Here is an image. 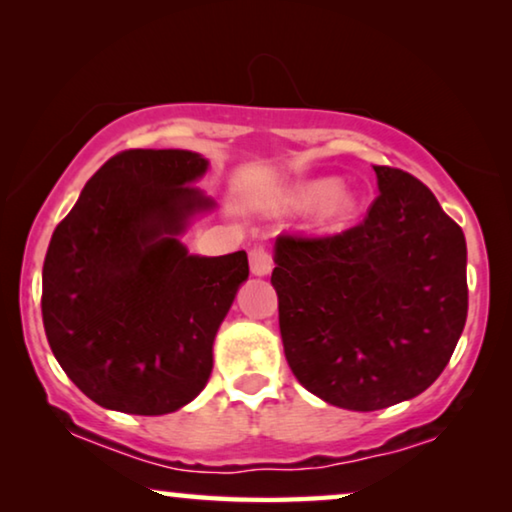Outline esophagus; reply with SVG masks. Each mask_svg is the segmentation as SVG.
<instances>
[{
    "mask_svg": "<svg viewBox=\"0 0 512 512\" xmlns=\"http://www.w3.org/2000/svg\"><path fill=\"white\" fill-rule=\"evenodd\" d=\"M249 268L256 277L268 275V272L272 270V256L268 254V249H263V247L251 249L249 251Z\"/></svg>",
    "mask_w": 512,
    "mask_h": 512,
    "instance_id": "1",
    "label": "esophagus"
}]
</instances>
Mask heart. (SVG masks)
<instances>
[{
  "label": "heart",
  "mask_w": 512,
  "mask_h": 512,
  "mask_svg": "<svg viewBox=\"0 0 512 512\" xmlns=\"http://www.w3.org/2000/svg\"><path fill=\"white\" fill-rule=\"evenodd\" d=\"M317 206V223L324 230H340L345 223L352 219L356 200L354 195L347 191L345 186L331 184V181H307L293 188L291 193V207L296 209H310Z\"/></svg>",
  "instance_id": "heart-1"
}]
</instances>
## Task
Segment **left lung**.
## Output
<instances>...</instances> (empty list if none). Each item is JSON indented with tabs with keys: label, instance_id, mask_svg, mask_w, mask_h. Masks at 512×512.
<instances>
[{
	"label": "left lung",
	"instance_id": "8db88e82",
	"mask_svg": "<svg viewBox=\"0 0 512 512\" xmlns=\"http://www.w3.org/2000/svg\"><path fill=\"white\" fill-rule=\"evenodd\" d=\"M380 195L359 226L282 233L272 286L298 382L347 410H382L429 389L468 312L466 240L412 174L373 165Z\"/></svg>",
	"mask_w": 512,
	"mask_h": 512
}]
</instances>
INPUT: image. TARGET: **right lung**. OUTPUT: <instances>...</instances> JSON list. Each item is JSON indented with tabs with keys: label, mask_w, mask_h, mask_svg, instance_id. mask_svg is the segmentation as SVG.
Returning a JSON list of instances; mask_svg holds the SVG:
<instances>
[{
	"label": "right lung",
	"mask_w": 512,
	"mask_h": 512,
	"mask_svg": "<svg viewBox=\"0 0 512 512\" xmlns=\"http://www.w3.org/2000/svg\"><path fill=\"white\" fill-rule=\"evenodd\" d=\"M207 160L179 149L111 156L58 223L41 279L48 345L90 401L128 415L191 403L244 279V251L191 256L177 235L212 200Z\"/></svg>",
	"instance_id": "1"
}]
</instances>
